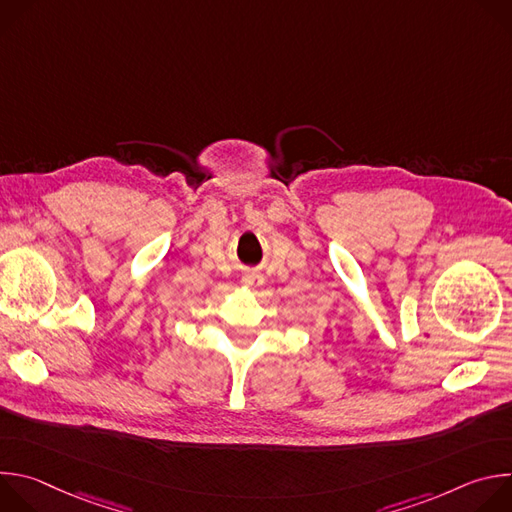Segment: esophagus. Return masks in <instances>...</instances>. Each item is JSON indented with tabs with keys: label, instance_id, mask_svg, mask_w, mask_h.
Listing matches in <instances>:
<instances>
[{
	"label": "esophagus",
	"instance_id": "esophagus-1",
	"mask_svg": "<svg viewBox=\"0 0 512 512\" xmlns=\"http://www.w3.org/2000/svg\"><path fill=\"white\" fill-rule=\"evenodd\" d=\"M243 283H245V285H249V287H251V285H259V283H261V275H259V273H253V271H249V273H245V275H243Z\"/></svg>",
	"mask_w": 512,
	"mask_h": 512
}]
</instances>
